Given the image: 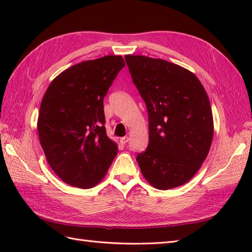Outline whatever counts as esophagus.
<instances>
[{
  "label": "esophagus",
  "mask_w": 252,
  "mask_h": 252,
  "mask_svg": "<svg viewBox=\"0 0 252 252\" xmlns=\"http://www.w3.org/2000/svg\"><path fill=\"white\" fill-rule=\"evenodd\" d=\"M129 136H123V137H121L120 138V143L122 144V145H125V144H126L127 142H129Z\"/></svg>",
  "instance_id": "1"
}]
</instances>
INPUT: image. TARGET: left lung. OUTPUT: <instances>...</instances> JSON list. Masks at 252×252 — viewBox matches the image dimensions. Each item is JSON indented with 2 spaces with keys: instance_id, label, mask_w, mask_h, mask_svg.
Returning a JSON list of instances; mask_svg holds the SVG:
<instances>
[{
  "instance_id": "left-lung-1",
  "label": "left lung",
  "mask_w": 252,
  "mask_h": 252,
  "mask_svg": "<svg viewBox=\"0 0 252 252\" xmlns=\"http://www.w3.org/2000/svg\"><path fill=\"white\" fill-rule=\"evenodd\" d=\"M145 101L149 142L136 161L149 184L170 189L187 183L205 161L213 138L208 94L194 73L160 58L126 55Z\"/></svg>"
}]
</instances>
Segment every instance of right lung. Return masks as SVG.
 <instances>
[{
  "mask_svg": "<svg viewBox=\"0 0 252 252\" xmlns=\"http://www.w3.org/2000/svg\"><path fill=\"white\" fill-rule=\"evenodd\" d=\"M125 65L116 55L77 63L58 74L42 98L36 126L41 146L52 170L69 185H97L116 157L103 101Z\"/></svg>",
  "mask_w": 252,
  "mask_h": 252,
  "instance_id": "obj_1",
  "label": "right lung"
}]
</instances>
